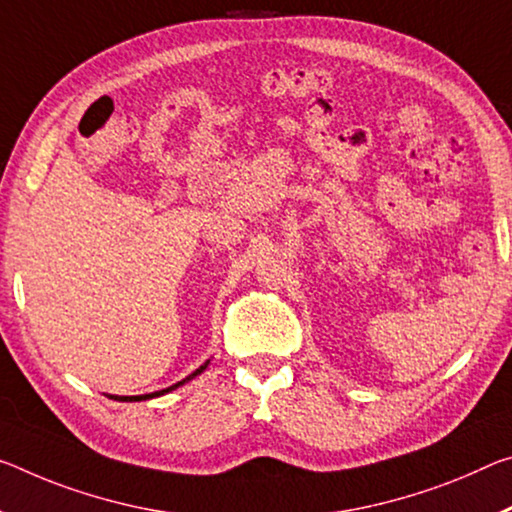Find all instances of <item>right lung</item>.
<instances>
[{
  "label": "right lung",
  "instance_id": "add662e5",
  "mask_svg": "<svg viewBox=\"0 0 512 512\" xmlns=\"http://www.w3.org/2000/svg\"><path fill=\"white\" fill-rule=\"evenodd\" d=\"M209 367V360L205 362V364H200V367L193 371V373H189V376L186 378H182L180 383H175V385H170V387H166V389H159V392H152V394H141V396H109V399H113V401H127V403H132V401H148V399H157V396H164V394H168V392H173V389H177V387H182L184 383H189V380H193L196 376H200L202 371H205Z\"/></svg>",
  "mask_w": 512,
  "mask_h": 512
}]
</instances>
